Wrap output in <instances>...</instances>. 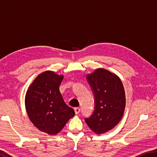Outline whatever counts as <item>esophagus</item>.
<instances>
[{
    "mask_svg": "<svg viewBox=\"0 0 157 157\" xmlns=\"http://www.w3.org/2000/svg\"><path fill=\"white\" fill-rule=\"evenodd\" d=\"M74 110H75V112L76 114H78L79 112H80V108L79 107H75L74 109Z\"/></svg>",
    "mask_w": 157,
    "mask_h": 157,
    "instance_id": "esophagus-1",
    "label": "esophagus"
}]
</instances>
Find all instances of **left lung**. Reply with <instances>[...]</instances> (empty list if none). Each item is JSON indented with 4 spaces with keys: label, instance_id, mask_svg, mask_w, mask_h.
<instances>
[{
    "label": "left lung",
    "instance_id": "1",
    "mask_svg": "<svg viewBox=\"0 0 157 157\" xmlns=\"http://www.w3.org/2000/svg\"><path fill=\"white\" fill-rule=\"evenodd\" d=\"M94 96V111L84 120L96 134L113 129L121 120L125 107L123 83L117 75L103 68L96 69L86 77Z\"/></svg>",
    "mask_w": 157,
    "mask_h": 157
}]
</instances>
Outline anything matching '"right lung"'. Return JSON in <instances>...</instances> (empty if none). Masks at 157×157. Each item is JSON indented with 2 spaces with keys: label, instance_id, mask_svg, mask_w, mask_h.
Segmentation results:
<instances>
[{
  "label": "right lung",
  "instance_id": "add662e5",
  "mask_svg": "<svg viewBox=\"0 0 157 157\" xmlns=\"http://www.w3.org/2000/svg\"><path fill=\"white\" fill-rule=\"evenodd\" d=\"M63 75L45 71L36 77L27 91L25 107L29 118L40 131L54 135L59 133L75 115L59 92Z\"/></svg>",
  "mask_w": 157,
  "mask_h": 157
}]
</instances>
